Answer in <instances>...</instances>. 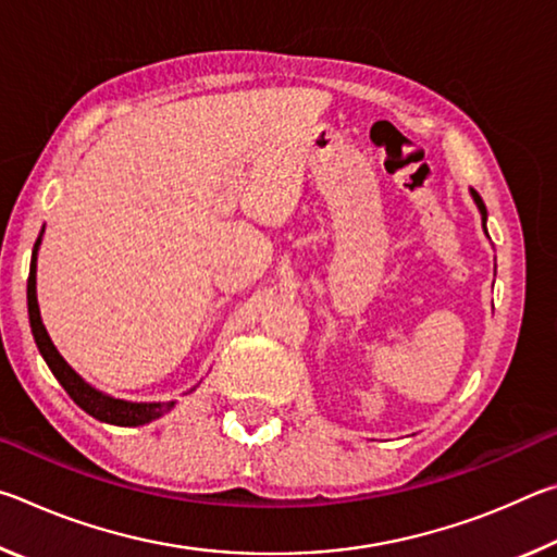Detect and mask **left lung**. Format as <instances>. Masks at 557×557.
Masks as SVG:
<instances>
[{
	"label": "left lung",
	"instance_id": "left-lung-1",
	"mask_svg": "<svg viewBox=\"0 0 557 557\" xmlns=\"http://www.w3.org/2000/svg\"><path fill=\"white\" fill-rule=\"evenodd\" d=\"M471 199H474V203L479 206V213H482V221H484V231H486V206L482 201V196H479L474 188H471Z\"/></svg>",
	"mask_w": 557,
	"mask_h": 557
}]
</instances>
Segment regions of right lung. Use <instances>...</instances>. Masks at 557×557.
<instances>
[{"mask_svg": "<svg viewBox=\"0 0 557 557\" xmlns=\"http://www.w3.org/2000/svg\"><path fill=\"white\" fill-rule=\"evenodd\" d=\"M39 240L34 245L32 252V270H29V282H26V299H29V324H32V334L34 342L39 346V351L44 356L46 366H49L51 373L55 375V381L63 385V391L71 395L73 403L78 408L86 410L92 418L100 422H108V425H120V428H137V425H147L157 418H162L164 412L174 408V400L169 403H129V400H120L112 398V395H106L92 388L90 383H86L75 373L65 358L59 354V348L53 346L49 332L41 322V312H39V301H36V252H39Z\"/></svg>", "mask_w": 557, "mask_h": 557, "instance_id": "obj_1", "label": "right lung"}]
</instances>
